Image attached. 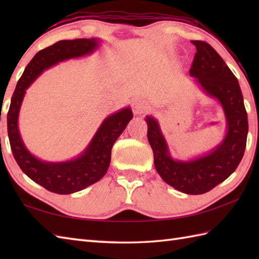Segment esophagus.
<instances>
[{
  "label": "esophagus",
  "instance_id": "obj_1",
  "mask_svg": "<svg viewBox=\"0 0 259 259\" xmlns=\"http://www.w3.org/2000/svg\"><path fill=\"white\" fill-rule=\"evenodd\" d=\"M147 109H148V104L145 100H142L140 98L135 99V101L133 103V110L135 114L140 115L141 113H144Z\"/></svg>",
  "mask_w": 259,
  "mask_h": 259
}]
</instances>
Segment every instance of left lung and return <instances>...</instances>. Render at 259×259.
Segmentation results:
<instances>
[{"label":"left lung","instance_id":"obj_1","mask_svg":"<svg viewBox=\"0 0 259 259\" xmlns=\"http://www.w3.org/2000/svg\"><path fill=\"white\" fill-rule=\"evenodd\" d=\"M197 52L190 68V76L202 91L221 103L227 130L216 147L190 160H178L170 155L160 125L147 115L148 141L152 148L158 174L164 183L188 195H201L211 190L232 175L243 159L248 119L238 80L222 57L207 42L192 41Z\"/></svg>","mask_w":259,"mask_h":259}]
</instances>
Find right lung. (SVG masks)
I'll use <instances>...</instances> for the list:
<instances>
[{
    "label": "right lung",
    "instance_id": "1",
    "mask_svg": "<svg viewBox=\"0 0 259 259\" xmlns=\"http://www.w3.org/2000/svg\"><path fill=\"white\" fill-rule=\"evenodd\" d=\"M99 38L62 40L38 51L26 65L11 99L8 112V135L14 159L27 177L43 188L60 195H69L100 180L109 168L112 146L133 119V110L126 107L102 121L90 144L80 155L61 162L45 161L27 150L19 130V113L25 91L45 70L61 61L88 56L98 50Z\"/></svg>",
    "mask_w": 259,
    "mask_h": 259
}]
</instances>
